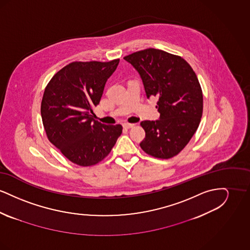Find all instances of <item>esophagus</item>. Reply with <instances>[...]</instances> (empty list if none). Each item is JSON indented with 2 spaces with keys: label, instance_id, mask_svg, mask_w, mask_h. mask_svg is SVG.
<instances>
[{
  "label": "esophagus",
  "instance_id": "esophagus-1",
  "mask_svg": "<svg viewBox=\"0 0 250 250\" xmlns=\"http://www.w3.org/2000/svg\"><path fill=\"white\" fill-rule=\"evenodd\" d=\"M123 126H124L125 128H126V129H129V128H132V127H134V126H135V124H128V123H125V124L123 125Z\"/></svg>",
  "mask_w": 250,
  "mask_h": 250
}]
</instances>
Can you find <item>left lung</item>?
I'll use <instances>...</instances> for the list:
<instances>
[{"label": "left lung", "instance_id": "1", "mask_svg": "<svg viewBox=\"0 0 250 250\" xmlns=\"http://www.w3.org/2000/svg\"><path fill=\"white\" fill-rule=\"evenodd\" d=\"M124 59L139 72L147 97L158 98L159 120L143 121V151L156 158H171L186 147L198 129L203 109L199 80L182 57L146 48Z\"/></svg>", "mask_w": 250, "mask_h": 250}]
</instances>
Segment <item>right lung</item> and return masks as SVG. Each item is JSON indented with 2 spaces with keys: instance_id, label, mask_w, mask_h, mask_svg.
Here are the masks:
<instances>
[{
  "instance_id": "1",
  "label": "right lung",
  "mask_w": 250,
  "mask_h": 250,
  "mask_svg": "<svg viewBox=\"0 0 250 250\" xmlns=\"http://www.w3.org/2000/svg\"><path fill=\"white\" fill-rule=\"evenodd\" d=\"M119 61L73 62L57 72L45 89L41 116L48 141L79 166L102 161L122 134L121 125H106L92 115Z\"/></svg>"
}]
</instances>
